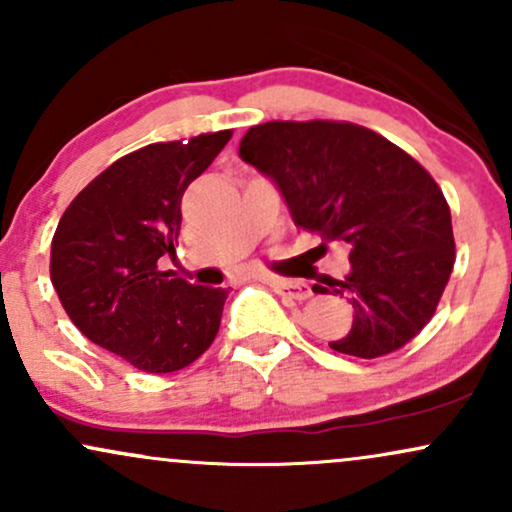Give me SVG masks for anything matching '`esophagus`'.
Wrapping results in <instances>:
<instances>
[{"instance_id":"1","label":"esophagus","mask_w":512,"mask_h":512,"mask_svg":"<svg viewBox=\"0 0 512 512\" xmlns=\"http://www.w3.org/2000/svg\"><path fill=\"white\" fill-rule=\"evenodd\" d=\"M264 284H269L272 289L279 293V296L284 298H291V301H305V298H310V286L305 284V281H298V279H281V276H269L264 274L262 276Z\"/></svg>"}]
</instances>
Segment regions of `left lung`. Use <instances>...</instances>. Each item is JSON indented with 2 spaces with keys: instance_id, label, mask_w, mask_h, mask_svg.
Returning <instances> with one entry per match:
<instances>
[{
  "instance_id": "obj_1",
  "label": "left lung",
  "mask_w": 512,
  "mask_h": 512,
  "mask_svg": "<svg viewBox=\"0 0 512 512\" xmlns=\"http://www.w3.org/2000/svg\"><path fill=\"white\" fill-rule=\"evenodd\" d=\"M240 158L274 180L298 228L349 245L351 272L315 286L354 305L334 351L378 358L424 330L448 286L455 238L448 202L419 161L373 129L334 120L250 127Z\"/></svg>"
}]
</instances>
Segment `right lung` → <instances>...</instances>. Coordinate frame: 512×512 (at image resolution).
<instances>
[{
	"instance_id": "right-lung-1",
	"label": "right lung",
	"mask_w": 512,
	"mask_h": 512,
	"mask_svg": "<svg viewBox=\"0 0 512 512\" xmlns=\"http://www.w3.org/2000/svg\"><path fill=\"white\" fill-rule=\"evenodd\" d=\"M231 137L221 129L117 158L57 223L50 279L69 320L146 373L190 366L219 332L228 291L173 279L158 257L175 255L182 195Z\"/></svg>"
}]
</instances>
